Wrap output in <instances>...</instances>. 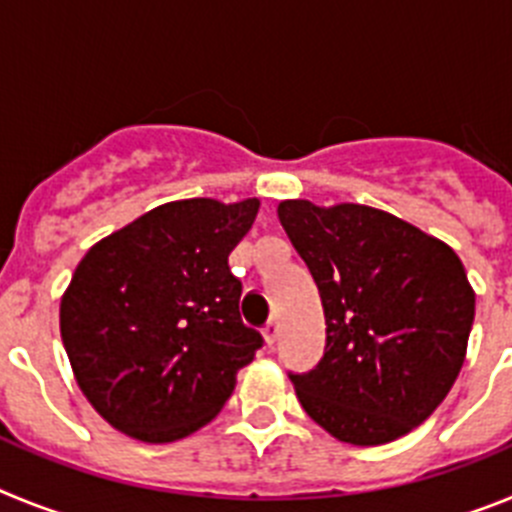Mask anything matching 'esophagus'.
<instances>
[{
    "label": "esophagus",
    "instance_id": "1",
    "mask_svg": "<svg viewBox=\"0 0 512 512\" xmlns=\"http://www.w3.org/2000/svg\"><path fill=\"white\" fill-rule=\"evenodd\" d=\"M264 338H266V343H269V346H274V343H277V338H279V320H269V323H266Z\"/></svg>",
    "mask_w": 512,
    "mask_h": 512
}]
</instances>
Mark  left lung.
<instances>
[{
    "mask_svg": "<svg viewBox=\"0 0 512 512\" xmlns=\"http://www.w3.org/2000/svg\"><path fill=\"white\" fill-rule=\"evenodd\" d=\"M277 215L318 284L325 354L289 374L320 428L379 446L423 423L467 356L474 289L461 259L415 225L366 205L279 202Z\"/></svg>",
    "mask_w": 512,
    "mask_h": 512,
    "instance_id": "8db88e82",
    "label": "left lung"
}]
</instances>
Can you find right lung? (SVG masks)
I'll return each mask as SVG.
<instances>
[{"label": "right lung", "instance_id": "1", "mask_svg": "<svg viewBox=\"0 0 512 512\" xmlns=\"http://www.w3.org/2000/svg\"><path fill=\"white\" fill-rule=\"evenodd\" d=\"M259 200L166 202L107 235L61 297V338L81 392L112 428L171 443L210 423L264 346L241 320L228 256Z\"/></svg>", "mask_w": 512, "mask_h": 512}]
</instances>
